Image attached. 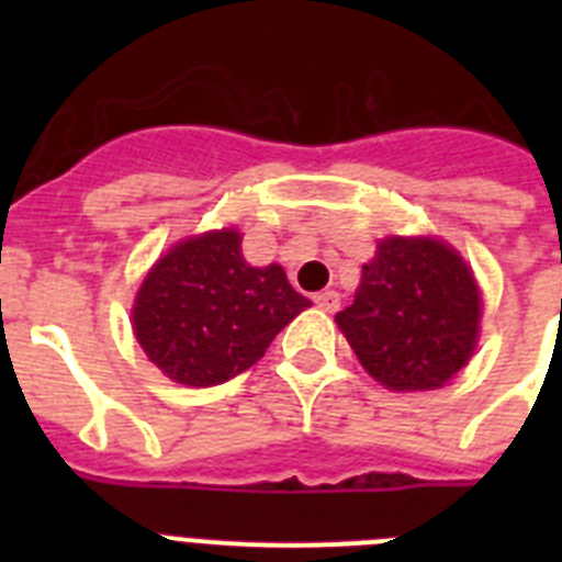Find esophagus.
Instances as JSON below:
<instances>
[{"mask_svg": "<svg viewBox=\"0 0 562 562\" xmlns=\"http://www.w3.org/2000/svg\"><path fill=\"white\" fill-rule=\"evenodd\" d=\"M317 304V310H324V312H337L340 310V295H337L335 290H324V292H317L315 297H312Z\"/></svg>", "mask_w": 562, "mask_h": 562, "instance_id": "obj_1", "label": "esophagus"}]
</instances>
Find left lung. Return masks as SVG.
Returning <instances> with one entry per match:
<instances>
[{"instance_id": "8db88e82", "label": "left lung", "mask_w": 562, "mask_h": 562, "mask_svg": "<svg viewBox=\"0 0 562 562\" xmlns=\"http://www.w3.org/2000/svg\"><path fill=\"white\" fill-rule=\"evenodd\" d=\"M337 326L362 369L391 391H434L479 342L481 295L464 258L439 238L389 236L362 265Z\"/></svg>"}]
</instances>
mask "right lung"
Here are the masks:
<instances>
[{
	"instance_id": "right-lung-1",
	"label": "right lung",
	"mask_w": 562,
	"mask_h": 562,
	"mask_svg": "<svg viewBox=\"0 0 562 562\" xmlns=\"http://www.w3.org/2000/svg\"><path fill=\"white\" fill-rule=\"evenodd\" d=\"M306 306L284 267L247 265L241 233L227 227L186 238L148 270L132 324L168 380L207 389L256 366Z\"/></svg>"
}]
</instances>
